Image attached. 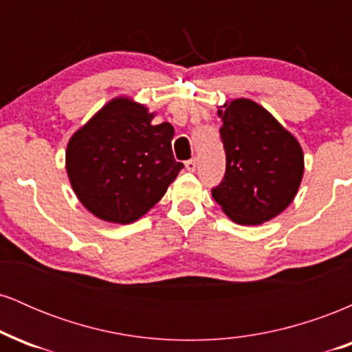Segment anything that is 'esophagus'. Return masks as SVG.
Returning <instances> with one entry per match:
<instances>
[{"label":"esophagus","mask_w":352,"mask_h":352,"mask_svg":"<svg viewBox=\"0 0 352 352\" xmlns=\"http://www.w3.org/2000/svg\"><path fill=\"white\" fill-rule=\"evenodd\" d=\"M185 168H187L188 172H193L197 168V160L195 159H190L185 162Z\"/></svg>","instance_id":"obj_1"}]
</instances>
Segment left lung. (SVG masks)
<instances>
[{
	"mask_svg": "<svg viewBox=\"0 0 352 352\" xmlns=\"http://www.w3.org/2000/svg\"><path fill=\"white\" fill-rule=\"evenodd\" d=\"M227 153L225 175L212 197L240 225L272 220L292 204L305 162L298 140L266 109L235 99L218 109Z\"/></svg>",
	"mask_w": 352,
	"mask_h": 352,
	"instance_id": "obj_1",
	"label": "left lung"
}]
</instances>
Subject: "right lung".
<instances>
[{"mask_svg": "<svg viewBox=\"0 0 352 352\" xmlns=\"http://www.w3.org/2000/svg\"><path fill=\"white\" fill-rule=\"evenodd\" d=\"M152 119L147 107L117 98L71 137L67 175L80 204L100 220H139L184 168L173 159V127Z\"/></svg>", "mask_w": 352, "mask_h": 352, "instance_id": "add662e5", "label": "right lung"}]
</instances>
